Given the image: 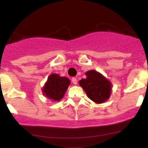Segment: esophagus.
<instances>
[{
    "mask_svg": "<svg viewBox=\"0 0 148 148\" xmlns=\"http://www.w3.org/2000/svg\"><path fill=\"white\" fill-rule=\"evenodd\" d=\"M72 82L73 83V84H77V83H78V82H77V79L75 78H72Z\"/></svg>",
    "mask_w": 148,
    "mask_h": 148,
    "instance_id": "obj_1",
    "label": "esophagus"
}]
</instances>
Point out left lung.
Returning a JSON list of instances; mask_svg holds the SVG:
<instances>
[{"label":"left lung","mask_w":148,"mask_h":148,"mask_svg":"<svg viewBox=\"0 0 148 148\" xmlns=\"http://www.w3.org/2000/svg\"><path fill=\"white\" fill-rule=\"evenodd\" d=\"M85 75L87 78H82L78 84L85 91L87 97L96 104L108 101L111 95L112 83L95 70H89Z\"/></svg>","instance_id":"left-lung-1"}]
</instances>
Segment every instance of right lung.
I'll list each match as a JSON object with an SVG mask.
<instances>
[{"mask_svg":"<svg viewBox=\"0 0 148 148\" xmlns=\"http://www.w3.org/2000/svg\"><path fill=\"white\" fill-rule=\"evenodd\" d=\"M70 84V81L68 78L53 73L48 77L42 88V92L48 99L54 101H59L64 97Z\"/></svg>","mask_w":148,"mask_h":148,"instance_id":"right-lung-1","label":"right lung"}]
</instances>
